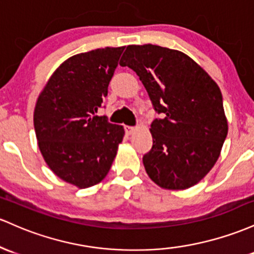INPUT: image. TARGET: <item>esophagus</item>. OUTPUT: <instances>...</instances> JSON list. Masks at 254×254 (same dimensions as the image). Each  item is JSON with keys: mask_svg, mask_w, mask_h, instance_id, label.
Returning <instances> with one entry per match:
<instances>
[{"mask_svg": "<svg viewBox=\"0 0 254 254\" xmlns=\"http://www.w3.org/2000/svg\"><path fill=\"white\" fill-rule=\"evenodd\" d=\"M125 130H126V133L128 135L132 134L133 132L135 130V127H132V126H125Z\"/></svg>", "mask_w": 254, "mask_h": 254, "instance_id": "34e87169", "label": "esophagus"}]
</instances>
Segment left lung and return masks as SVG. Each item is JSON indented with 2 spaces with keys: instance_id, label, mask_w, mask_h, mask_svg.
I'll return each mask as SVG.
<instances>
[{
  "instance_id": "left-lung-1",
  "label": "left lung",
  "mask_w": 254,
  "mask_h": 254,
  "mask_svg": "<svg viewBox=\"0 0 254 254\" xmlns=\"http://www.w3.org/2000/svg\"><path fill=\"white\" fill-rule=\"evenodd\" d=\"M120 65L138 74L153 108L152 149L142 157L149 178L164 190L194 186L212 169L228 133L218 85L182 51L128 45Z\"/></svg>"
}]
</instances>
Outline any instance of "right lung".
I'll use <instances>...</instances> for the list:
<instances>
[{
    "instance_id": "add662e5",
    "label": "right lung",
    "mask_w": 254,
    "mask_h": 254,
    "mask_svg": "<svg viewBox=\"0 0 254 254\" xmlns=\"http://www.w3.org/2000/svg\"><path fill=\"white\" fill-rule=\"evenodd\" d=\"M124 50L107 47L67 59L36 102L33 125L45 163L80 190L107 176L124 139V127L96 115Z\"/></svg>"
}]
</instances>
